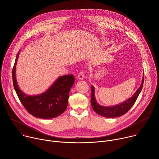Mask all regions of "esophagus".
<instances>
[{"instance_id":"1","label":"esophagus","mask_w":159,"mask_h":159,"mask_svg":"<svg viewBox=\"0 0 159 159\" xmlns=\"http://www.w3.org/2000/svg\"><path fill=\"white\" fill-rule=\"evenodd\" d=\"M77 78L79 80H83L84 78V74L82 72H80L77 75Z\"/></svg>"}]
</instances>
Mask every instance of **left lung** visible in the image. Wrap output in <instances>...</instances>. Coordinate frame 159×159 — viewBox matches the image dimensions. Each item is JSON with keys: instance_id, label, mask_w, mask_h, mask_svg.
<instances>
[{"instance_id": "8db88e82", "label": "left lung", "mask_w": 159, "mask_h": 159, "mask_svg": "<svg viewBox=\"0 0 159 159\" xmlns=\"http://www.w3.org/2000/svg\"><path fill=\"white\" fill-rule=\"evenodd\" d=\"M144 75V74H143ZM144 82V77H143V79L142 81L141 85L139 88V89L136 91V93L132 96L131 98H129L126 101L120 103V104L115 105L114 106H102L98 104L96 100L95 95H94V87L91 86V106L93 110L97 113V114L106 118H116L121 116L125 113H126L129 109L132 107V106L134 104L135 101H137L141 90L143 87Z\"/></svg>"}]
</instances>
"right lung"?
<instances>
[{
    "label": "right lung",
    "instance_id": "right-lung-1",
    "mask_svg": "<svg viewBox=\"0 0 159 159\" xmlns=\"http://www.w3.org/2000/svg\"><path fill=\"white\" fill-rule=\"evenodd\" d=\"M19 52L12 69L13 85L16 94L28 112L36 118L51 119L58 116L66 110L70 90L74 84L73 75L58 77L44 93L37 96H30L20 90L16 78V68Z\"/></svg>",
    "mask_w": 159,
    "mask_h": 159
}]
</instances>
